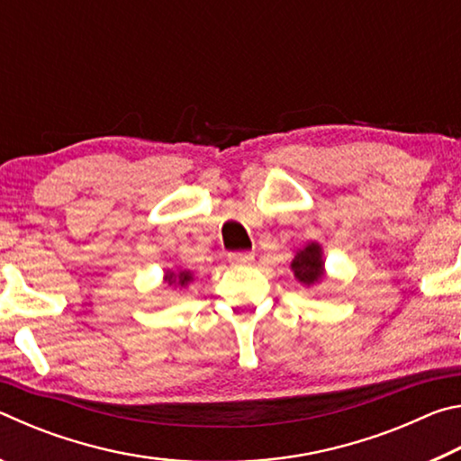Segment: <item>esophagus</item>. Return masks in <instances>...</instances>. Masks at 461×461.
Here are the masks:
<instances>
[{"label": "esophagus", "instance_id": "esophagus-1", "mask_svg": "<svg viewBox=\"0 0 461 461\" xmlns=\"http://www.w3.org/2000/svg\"><path fill=\"white\" fill-rule=\"evenodd\" d=\"M228 260L236 267H241V264H249L254 260V252H231L228 256Z\"/></svg>", "mask_w": 461, "mask_h": 461}]
</instances>
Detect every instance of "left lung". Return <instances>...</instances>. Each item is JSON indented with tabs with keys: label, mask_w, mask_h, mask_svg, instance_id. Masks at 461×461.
<instances>
[{
	"label": "left lung",
	"mask_w": 461,
	"mask_h": 461,
	"mask_svg": "<svg viewBox=\"0 0 461 461\" xmlns=\"http://www.w3.org/2000/svg\"><path fill=\"white\" fill-rule=\"evenodd\" d=\"M293 272L294 276L301 280L303 285H315L323 278V256H321V248L317 244H311L305 249H301L299 254L294 256L293 260Z\"/></svg>",
	"instance_id": "1"
}]
</instances>
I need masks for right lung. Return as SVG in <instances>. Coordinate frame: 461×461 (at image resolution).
<instances>
[{"mask_svg": "<svg viewBox=\"0 0 461 461\" xmlns=\"http://www.w3.org/2000/svg\"><path fill=\"white\" fill-rule=\"evenodd\" d=\"M167 280H168V285H181V286H185V285H189V283H191L193 276H191V272H186V270L178 272V278H176L175 272H168Z\"/></svg>", "mask_w": 461, "mask_h": 461, "instance_id": "obj_1", "label": "right lung"}]
</instances>
